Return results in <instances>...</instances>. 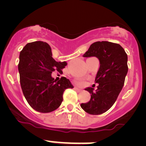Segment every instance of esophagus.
<instances>
[{
    "label": "esophagus",
    "mask_w": 146,
    "mask_h": 146,
    "mask_svg": "<svg viewBox=\"0 0 146 146\" xmlns=\"http://www.w3.org/2000/svg\"><path fill=\"white\" fill-rule=\"evenodd\" d=\"M74 89H75V90L78 91V92H81V91H82V89H79V88H78V87H76V86H75V87H74Z\"/></svg>",
    "instance_id": "obj_1"
}]
</instances>
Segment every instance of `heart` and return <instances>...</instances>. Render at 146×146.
Returning <instances> with one entry per match:
<instances>
[{
    "instance_id": "obj_1",
    "label": "heart",
    "mask_w": 146,
    "mask_h": 146,
    "mask_svg": "<svg viewBox=\"0 0 146 146\" xmlns=\"http://www.w3.org/2000/svg\"><path fill=\"white\" fill-rule=\"evenodd\" d=\"M77 84H81V85H82L84 84V82H81V81H77Z\"/></svg>"
}]
</instances>
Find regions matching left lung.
Instances as JSON below:
<instances>
[{
  "instance_id": "left-lung-1",
  "label": "left lung",
  "mask_w": 146,
  "mask_h": 146,
  "mask_svg": "<svg viewBox=\"0 0 146 146\" xmlns=\"http://www.w3.org/2000/svg\"><path fill=\"white\" fill-rule=\"evenodd\" d=\"M83 57H97L100 67L95 78L99 86L95 91L92 87L85 89L90 93L91 99L81 104V107L89 114H102L113 106L123 86L128 56L120 44L102 41L91 44Z\"/></svg>"
}]
</instances>
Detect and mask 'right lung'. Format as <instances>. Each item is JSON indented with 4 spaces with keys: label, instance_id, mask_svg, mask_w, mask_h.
I'll return each mask as SVG.
<instances>
[{
    "label": "right lung",
    "instance_id": "obj_1",
    "mask_svg": "<svg viewBox=\"0 0 146 146\" xmlns=\"http://www.w3.org/2000/svg\"><path fill=\"white\" fill-rule=\"evenodd\" d=\"M18 71L25 98L30 106L41 113L56 110L63 101V93L73 85L66 77L54 80L52 73L62 72L66 62L52 58V50L47 42L27 43L20 53Z\"/></svg>",
    "mask_w": 146,
    "mask_h": 146
}]
</instances>
